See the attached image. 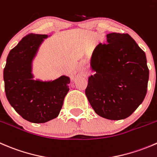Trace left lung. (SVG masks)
<instances>
[{"label":"left lung","instance_id":"1","mask_svg":"<svg viewBox=\"0 0 157 157\" xmlns=\"http://www.w3.org/2000/svg\"><path fill=\"white\" fill-rule=\"evenodd\" d=\"M93 53L85 94L100 117L118 121L130 117L144 101L149 69L144 51L128 33L106 34Z\"/></svg>","mask_w":157,"mask_h":157}]
</instances>
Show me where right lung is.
Here are the masks:
<instances>
[{"label": "right lung", "instance_id": "obj_1", "mask_svg": "<svg viewBox=\"0 0 157 157\" xmlns=\"http://www.w3.org/2000/svg\"><path fill=\"white\" fill-rule=\"evenodd\" d=\"M46 34L29 33L9 53L4 69V90L9 103L26 121L45 123L58 116L69 91V77L52 82L34 81L30 63Z\"/></svg>", "mask_w": 157, "mask_h": 157}]
</instances>
